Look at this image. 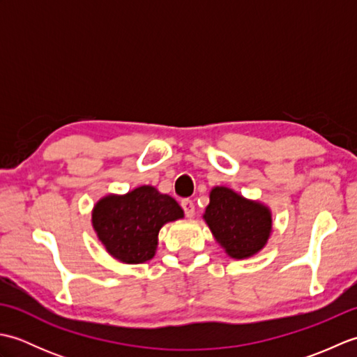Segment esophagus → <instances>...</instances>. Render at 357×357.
<instances>
[{
  "mask_svg": "<svg viewBox=\"0 0 357 357\" xmlns=\"http://www.w3.org/2000/svg\"><path fill=\"white\" fill-rule=\"evenodd\" d=\"M181 207H183L187 218H193V215H195V204H193V201L183 199V202H181Z\"/></svg>",
  "mask_w": 357,
  "mask_h": 357,
  "instance_id": "esophagus-1",
  "label": "esophagus"
}]
</instances>
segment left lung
<instances>
[{
  "label": "left lung",
  "mask_w": 357,
  "mask_h": 357,
  "mask_svg": "<svg viewBox=\"0 0 357 357\" xmlns=\"http://www.w3.org/2000/svg\"><path fill=\"white\" fill-rule=\"evenodd\" d=\"M204 221L216 242L233 259H247L267 245L273 230L271 211L229 187H213Z\"/></svg>",
  "instance_id": "1"
}]
</instances>
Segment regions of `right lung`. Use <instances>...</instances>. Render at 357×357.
<instances>
[{"mask_svg": "<svg viewBox=\"0 0 357 357\" xmlns=\"http://www.w3.org/2000/svg\"><path fill=\"white\" fill-rule=\"evenodd\" d=\"M183 218V208L172 196L153 185H141L126 195H107L98 201L92 225L112 257L124 264H142L155 256L162 225Z\"/></svg>", "mask_w": 357, "mask_h": 357, "instance_id": "1", "label": "right lung"}]
</instances>
